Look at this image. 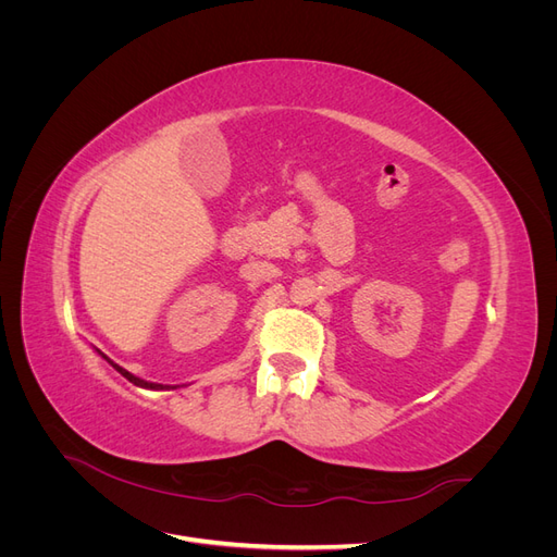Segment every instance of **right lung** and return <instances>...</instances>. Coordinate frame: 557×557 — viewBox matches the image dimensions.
I'll list each match as a JSON object with an SVG mask.
<instances>
[{
    "instance_id": "right-lung-1",
    "label": "right lung",
    "mask_w": 557,
    "mask_h": 557,
    "mask_svg": "<svg viewBox=\"0 0 557 557\" xmlns=\"http://www.w3.org/2000/svg\"><path fill=\"white\" fill-rule=\"evenodd\" d=\"M113 364V362H111ZM117 372H121L129 383H134V385H141V387H156V391H162V387H166V385H158V383H148V381H141V379H137L134 374H129V372H125L123 367H117V364H113Z\"/></svg>"
}]
</instances>
